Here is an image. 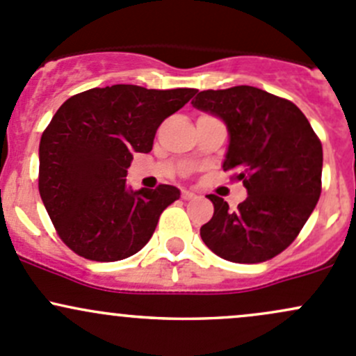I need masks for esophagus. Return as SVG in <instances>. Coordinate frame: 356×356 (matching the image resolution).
Wrapping results in <instances>:
<instances>
[{"label":"esophagus","mask_w":356,"mask_h":356,"mask_svg":"<svg viewBox=\"0 0 356 356\" xmlns=\"http://www.w3.org/2000/svg\"><path fill=\"white\" fill-rule=\"evenodd\" d=\"M194 197H196V193H193V191H189V189H182V200H194Z\"/></svg>","instance_id":"34e87169"}]
</instances>
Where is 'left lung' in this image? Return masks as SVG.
Returning <instances> with one entry per match:
<instances>
[{"instance_id": "obj_1", "label": "left lung", "mask_w": 356, "mask_h": 356, "mask_svg": "<svg viewBox=\"0 0 356 356\" xmlns=\"http://www.w3.org/2000/svg\"><path fill=\"white\" fill-rule=\"evenodd\" d=\"M191 104L225 122L228 148L222 167L247 189L235 211L209 194L215 213L201 227V238L232 263L254 264L278 256L319 201V138L295 104L249 85L204 90Z\"/></svg>"}]
</instances>
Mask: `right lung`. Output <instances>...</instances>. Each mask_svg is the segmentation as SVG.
I'll use <instances>...</instances> for the list:
<instances>
[{"label": "right lung", "mask_w": 356, "mask_h": 356, "mask_svg": "<svg viewBox=\"0 0 356 356\" xmlns=\"http://www.w3.org/2000/svg\"><path fill=\"white\" fill-rule=\"evenodd\" d=\"M194 95V88L112 85L59 107L40 138L39 193L59 237L78 256L111 263L147 245L181 191L168 184L133 191L124 177L134 153L152 152L163 119Z\"/></svg>", "instance_id": "obj_1"}]
</instances>
